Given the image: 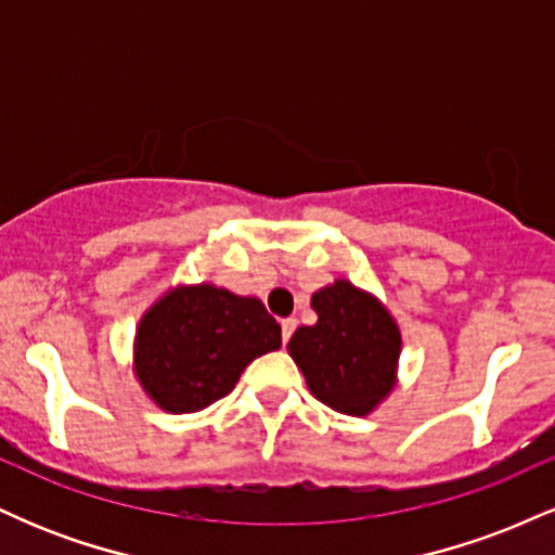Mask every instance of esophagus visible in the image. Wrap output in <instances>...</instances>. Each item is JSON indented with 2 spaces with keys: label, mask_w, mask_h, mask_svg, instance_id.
<instances>
[{
  "label": "esophagus",
  "mask_w": 555,
  "mask_h": 555,
  "mask_svg": "<svg viewBox=\"0 0 555 555\" xmlns=\"http://www.w3.org/2000/svg\"><path fill=\"white\" fill-rule=\"evenodd\" d=\"M295 328H297L295 318H284V321H282V341H284V344L292 339V334H295Z\"/></svg>",
  "instance_id": "34e87169"
}]
</instances>
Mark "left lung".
I'll return each mask as SVG.
<instances>
[{
  "mask_svg": "<svg viewBox=\"0 0 555 555\" xmlns=\"http://www.w3.org/2000/svg\"><path fill=\"white\" fill-rule=\"evenodd\" d=\"M315 326L289 339L310 391L344 415H367L391 391L401 336L391 315L349 282L315 292Z\"/></svg>",
  "mask_w": 555,
  "mask_h": 555,
  "instance_id": "obj_1",
  "label": "left lung"
}]
</instances>
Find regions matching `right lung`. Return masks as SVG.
Wrapping results in <instances>:
<instances>
[{"mask_svg": "<svg viewBox=\"0 0 555 555\" xmlns=\"http://www.w3.org/2000/svg\"><path fill=\"white\" fill-rule=\"evenodd\" d=\"M282 347V326L260 299L201 284L171 292L138 328L135 371L149 397L175 415L224 399L242 371Z\"/></svg>", "mask_w": 555, "mask_h": 555, "instance_id": "1", "label": "right lung"}]
</instances>
